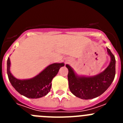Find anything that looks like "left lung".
I'll return each instance as SVG.
<instances>
[{
  "label": "left lung",
  "mask_w": 123,
  "mask_h": 123,
  "mask_svg": "<svg viewBox=\"0 0 123 123\" xmlns=\"http://www.w3.org/2000/svg\"><path fill=\"white\" fill-rule=\"evenodd\" d=\"M107 52L111 57L110 63L103 72L95 76H77L73 69L68 65H66L68 69L69 90L75 96L81 99H92L102 95L111 84L116 73V60L108 48Z\"/></svg>",
  "instance_id": "1"
}]
</instances>
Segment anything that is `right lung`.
Segmentation results:
<instances>
[{
  "instance_id": "1",
  "label": "right lung",
  "mask_w": 123,
  "mask_h": 123,
  "mask_svg": "<svg viewBox=\"0 0 123 123\" xmlns=\"http://www.w3.org/2000/svg\"><path fill=\"white\" fill-rule=\"evenodd\" d=\"M64 65L63 63H53L32 79L19 80L11 74L10 61L8 58L7 74L11 84L19 94L29 98H39L46 95L50 92L52 79L57 74L60 68Z\"/></svg>"
}]
</instances>
